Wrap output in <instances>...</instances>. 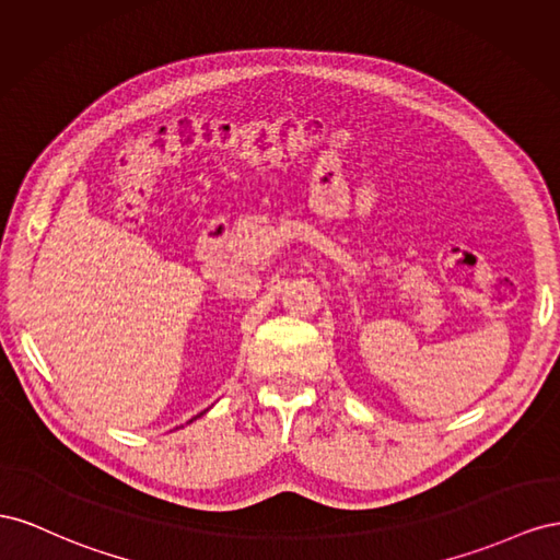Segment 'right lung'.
I'll return each mask as SVG.
<instances>
[{
  "instance_id": "1",
  "label": "right lung",
  "mask_w": 560,
  "mask_h": 560,
  "mask_svg": "<svg viewBox=\"0 0 560 560\" xmlns=\"http://www.w3.org/2000/svg\"><path fill=\"white\" fill-rule=\"evenodd\" d=\"M203 412H206V410H203ZM203 412H199V415H197V418H201V415H203ZM197 418H191V420H197ZM191 420H189V422H191Z\"/></svg>"
}]
</instances>
